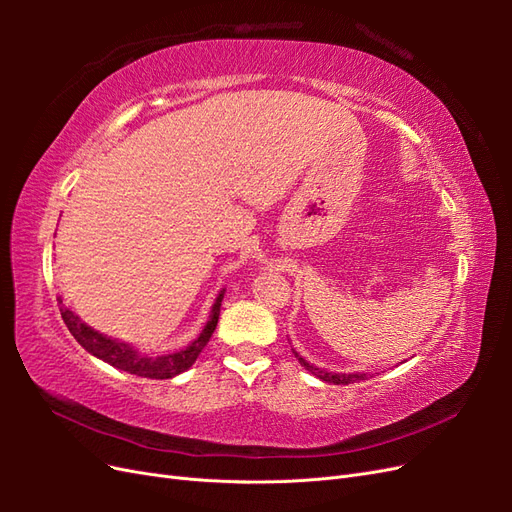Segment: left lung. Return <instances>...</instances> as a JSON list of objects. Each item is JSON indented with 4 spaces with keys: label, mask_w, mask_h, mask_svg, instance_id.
<instances>
[{
    "label": "left lung",
    "mask_w": 512,
    "mask_h": 512,
    "mask_svg": "<svg viewBox=\"0 0 512 512\" xmlns=\"http://www.w3.org/2000/svg\"><path fill=\"white\" fill-rule=\"evenodd\" d=\"M294 352V350H292ZM297 356L299 363L309 371V374H314L316 378H320L322 382H331V384H352V382H359V380H367V374H361V371H356V374H335V371H327V369H320L314 367L312 363H307L303 356H299V352H294Z\"/></svg>",
    "instance_id": "1"
}]
</instances>
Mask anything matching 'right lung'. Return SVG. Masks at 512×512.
Instances as JSON below:
<instances>
[{
    "label": "right lung",
    "mask_w": 512,
    "mask_h": 512,
    "mask_svg": "<svg viewBox=\"0 0 512 512\" xmlns=\"http://www.w3.org/2000/svg\"><path fill=\"white\" fill-rule=\"evenodd\" d=\"M222 299H224V290H220L218 297H215V303L211 307V316L205 324V329L200 331V335L194 339L190 346H185L179 352H170V354H160V356H149V354H141L138 350H134L132 346L117 342V339L106 337L98 331H94L91 327L76 316L74 312L64 305V301L59 299V312L61 318H64L68 331L74 335L76 342H79L89 354L98 356L104 363L113 365L121 371H128V374L141 376V378H151V380H168L179 376L181 371L190 369L194 365V361L198 359V354L203 352V348L209 344V339L218 327V318H220V307H222Z\"/></svg>",
    "instance_id": "1"
}]
</instances>
